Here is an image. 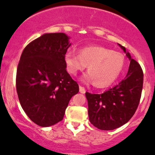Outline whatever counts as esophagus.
I'll return each instance as SVG.
<instances>
[{"label":"esophagus","mask_w":155,"mask_h":155,"mask_svg":"<svg viewBox=\"0 0 155 155\" xmlns=\"http://www.w3.org/2000/svg\"><path fill=\"white\" fill-rule=\"evenodd\" d=\"M79 91H80V93H82V94H85V87H82V86H79Z\"/></svg>","instance_id":"34e87169"}]
</instances>
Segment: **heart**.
<instances>
[{
  "mask_svg": "<svg viewBox=\"0 0 155 155\" xmlns=\"http://www.w3.org/2000/svg\"><path fill=\"white\" fill-rule=\"evenodd\" d=\"M79 54L68 51L64 54V63L70 74H77L87 66L88 73L84 76L85 81H93L96 87H107L116 80L124 66V58L101 46H88L79 50Z\"/></svg>",
  "mask_w": 155,
  "mask_h": 155,
  "instance_id": "obj_1",
  "label": "heart"
}]
</instances>
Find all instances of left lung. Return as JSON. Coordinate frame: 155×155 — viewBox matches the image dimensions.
Here are the masks:
<instances>
[{
    "label": "left lung",
    "instance_id": "1",
    "mask_svg": "<svg viewBox=\"0 0 155 155\" xmlns=\"http://www.w3.org/2000/svg\"><path fill=\"white\" fill-rule=\"evenodd\" d=\"M126 52L124 46L118 44ZM126 77L115 87L103 94L85 93L88 105L89 121L102 130H111L124 125L137 111L143 85L141 66L131 58Z\"/></svg>",
    "mask_w": 155,
    "mask_h": 155
}]
</instances>
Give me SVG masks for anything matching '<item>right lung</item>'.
Segmentation results:
<instances>
[{
    "mask_svg": "<svg viewBox=\"0 0 155 155\" xmlns=\"http://www.w3.org/2000/svg\"><path fill=\"white\" fill-rule=\"evenodd\" d=\"M70 43L64 33L45 34L26 46L16 72V91L21 107L40 127L62 121L79 85L67 72L64 54Z\"/></svg>",
    "mask_w": 155,
    "mask_h": 155,
    "instance_id": "right-lung-1",
    "label": "right lung"
}]
</instances>
